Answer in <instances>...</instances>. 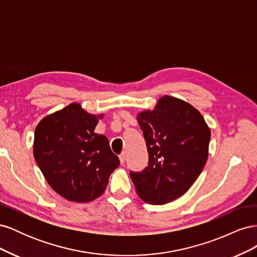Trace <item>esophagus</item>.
I'll use <instances>...</instances> for the list:
<instances>
[{"label": "esophagus", "mask_w": 257, "mask_h": 257, "mask_svg": "<svg viewBox=\"0 0 257 257\" xmlns=\"http://www.w3.org/2000/svg\"><path fill=\"white\" fill-rule=\"evenodd\" d=\"M119 159H120V163L121 164H124V162H125V152H122L119 155Z\"/></svg>", "instance_id": "esophagus-1"}]
</instances>
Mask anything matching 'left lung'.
Masks as SVG:
<instances>
[{
    "mask_svg": "<svg viewBox=\"0 0 257 257\" xmlns=\"http://www.w3.org/2000/svg\"><path fill=\"white\" fill-rule=\"evenodd\" d=\"M137 120L149 162L142 172H131V179L146 203L167 204L182 196L200 175L208 159L210 128L196 108L168 95Z\"/></svg>",
    "mask_w": 257,
    "mask_h": 257,
    "instance_id": "obj_1",
    "label": "left lung"
}]
</instances>
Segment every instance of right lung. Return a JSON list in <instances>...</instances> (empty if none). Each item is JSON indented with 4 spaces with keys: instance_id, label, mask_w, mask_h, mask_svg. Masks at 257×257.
<instances>
[{
    "instance_id": "right-lung-1",
    "label": "right lung",
    "mask_w": 257,
    "mask_h": 257,
    "mask_svg": "<svg viewBox=\"0 0 257 257\" xmlns=\"http://www.w3.org/2000/svg\"><path fill=\"white\" fill-rule=\"evenodd\" d=\"M98 116L77 103L38 123L34 158L51 188L64 198L88 203L105 192L110 174L119 166L106 136L94 133Z\"/></svg>"
}]
</instances>
